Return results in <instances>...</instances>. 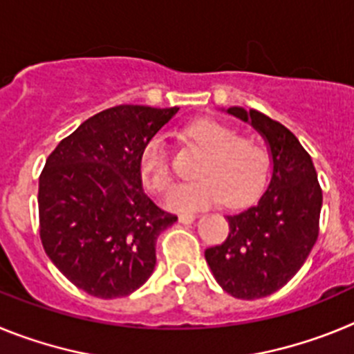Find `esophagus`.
I'll list each match as a JSON object with an SVG mask.
<instances>
[{"label":"esophagus","instance_id":"1","mask_svg":"<svg viewBox=\"0 0 354 354\" xmlns=\"http://www.w3.org/2000/svg\"><path fill=\"white\" fill-rule=\"evenodd\" d=\"M195 220V214H179V223H192Z\"/></svg>","mask_w":354,"mask_h":354}]
</instances>
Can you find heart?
<instances>
[{
    "label": "heart",
    "instance_id": "1",
    "mask_svg": "<svg viewBox=\"0 0 354 354\" xmlns=\"http://www.w3.org/2000/svg\"><path fill=\"white\" fill-rule=\"evenodd\" d=\"M184 136L204 150L196 165V179L175 186L167 196L171 211H196L218 204L241 207L264 187L270 154L259 140L239 136L234 127L214 118H200L184 129ZM140 175L149 192L162 195L171 183L167 142L154 136L140 154Z\"/></svg>",
    "mask_w": 354,
    "mask_h": 354
}]
</instances>
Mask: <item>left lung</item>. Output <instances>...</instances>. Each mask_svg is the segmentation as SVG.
<instances>
[{
  "label": "left lung",
  "mask_w": 354,
  "mask_h": 354,
  "mask_svg": "<svg viewBox=\"0 0 354 354\" xmlns=\"http://www.w3.org/2000/svg\"><path fill=\"white\" fill-rule=\"evenodd\" d=\"M227 111L264 136L273 174L257 204L227 216L228 237L205 250V261L225 292L259 299L282 289L305 264L319 236L323 192L310 154L286 126L257 109Z\"/></svg>",
  "instance_id": "left-lung-1"
}]
</instances>
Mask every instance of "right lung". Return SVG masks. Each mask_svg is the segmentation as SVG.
<instances>
[{"label": "right lung", "instance_id": "1", "mask_svg": "<svg viewBox=\"0 0 354 354\" xmlns=\"http://www.w3.org/2000/svg\"><path fill=\"white\" fill-rule=\"evenodd\" d=\"M179 108L122 104L84 120L49 154L39 179L42 246L95 298L129 296L156 266V241L177 216L145 195L140 154Z\"/></svg>", "mask_w": 354, "mask_h": 354}]
</instances>
